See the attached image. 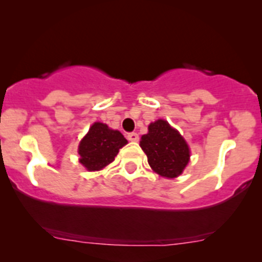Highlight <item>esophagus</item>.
Here are the masks:
<instances>
[{
	"instance_id": "esophagus-1",
	"label": "esophagus",
	"mask_w": 262,
	"mask_h": 262,
	"mask_svg": "<svg viewBox=\"0 0 262 262\" xmlns=\"http://www.w3.org/2000/svg\"><path fill=\"white\" fill-rule=\"evenodd\" d=\"M126 138H128L130 142H137L139 139V136L137 133H134V132H132V133H128Z\"/></svg>"
}]
</instances>
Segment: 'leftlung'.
<instances>
[{
  "mask_svg": "<svg viewBox=\"0 0 262 262\" xmlns=\"http://www.w3.org/2000/svg\"><path fill=\"white\" fill-rule=\"evenodd\" d=\"M141 147L153 171L163 178H178L189 162L190 150L185 139L162 119L149 124L148 133L142 136Z\"/></svg>",
  "mask_w": 262,
  "mask_h": 262,
  "instance_id": "1",
  "label": "left lung"
}]
</instances>
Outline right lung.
I'll return each mask as SVG.
<instances>
[{
  "label": "right lung",
  "mask_w": 262,
  "mask_h": 262,
  "mask_svg": "<svg viewBox=\"0 0 262 262\" xmlns=\"http://www.w3.org/2000/svg\"><path fill=\"white\" fill-rule=\"evenodd\" d=\"M128 143L123 134L106 124L95 123L78 147L80 162L87 170L97 171L114 161L119 149Z\"/></svg>",
  "instance_id": "add662e5"
}]
</instances>
